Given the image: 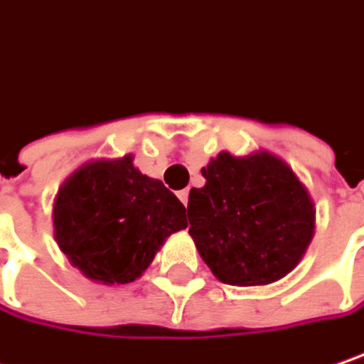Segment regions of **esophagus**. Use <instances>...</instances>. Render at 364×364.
Instances as JSON below:
<instances>
[{
	"mask_svg": "<svg viewBox=\"0 0 364 364\" xmlns=\"http://www.w3.org/2000/svg\"><path fill=\"white\" fill-rule=\"evenodd\" d=\"M177 198L181 200L183 205H187V202H189V191H187V189H181V191H177Z\"/></svg>",
	"mask_w": 364,
	"mask_h": 364,
	"instance_id": "1",
	"label": "esophagus"
}]
</instances>
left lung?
I'll list each match as a JSON object with an SVG mask.
<instances>
[{
	"instance_id": "1",
	"label": "left lung",
	"mask_w": 364,
	"mask_h": 364,
	"mask_svg": "<svg viewBox=\"0 0 364 364\" xmlns=\"http://www.w3.org/2000/svg\"><path fill=\"white\" fill-rule=\"evenodd\" d=\"M205 185L189 191L187 218L202 259L232 287H259L287 276L309 245L315 210L287 162L262 152H228L202 168Z\"/></svg>"
}]
</instances>
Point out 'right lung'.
Listing matches in <instances>:
<instances>
[{
  "instance_id": "right-lung-1",
  "label": "right lung",
  "mask_w": 364,
  "mask_h": 364,
  "mask_svg": "<svg viewBox=\"0 0 364 364\" xmlns=\"http://www.w3.org/2000/svg\"><path fill=\"white\" fill-rule=\"evenodd\" d=\"M55 241L86 278L127 284L150 266L171 232L187 226L185 205L132 156L74 173L53 205Z\"/></svg>"
}]
</instances>
